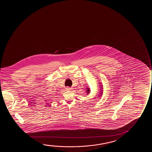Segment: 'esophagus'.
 <instances>
[{
	"label": "esophagus",
	"instance_id": "esophagus-1",
	"mask_svg": "<svg viewBox=\"0 0 152 152\" xmlns=\"http://www.w3.org/2000/svg\"><path fill=\"white\" fill-rule=\"evenodd\" d=\"M72 89V88L70 87H67L66 88V90H70Z\"/></svg>",
	"mask_w": 152,
	"mask_h": 152
}]
</instances>
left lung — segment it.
I'll return each mask as SVG.
<instances>
[{"label": "left lung", "instance_id": "obj_1", "mask_svg": "<svg viewBox=\"0 0 152 152\" xmlns=\"http://www.w3.org/2000/svg\"><path fill=\"white\" fill-rule=\"evenodd\" d=\"M100 88H101V87ZM101 89H102V88H101ZM101 92L100 93L101 94H100V95L99 96H101V95L102 94H103V92H102V90H101ZM90 90L89 88H87V94H90Z\"/></svg>", "mask_w": 152, "mask_h": 152}]
</instances>
